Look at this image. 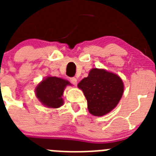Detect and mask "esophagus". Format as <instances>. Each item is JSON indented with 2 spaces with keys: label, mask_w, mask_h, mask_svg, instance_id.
Masks as SVG:
<instances>
[{
  "label": "esophagus",
  "mask_w": 156,
  "mask_h": 156,
  "mask_svg": "<svg viewBox=\"0 0 156 156\" xmlns=\"http://www.w3.org/2000/svg\"><path fill=\"white\" fill-rule=\"evenodd\" d=\"M70 82H71L73 85H76L77 84L76 78H75V77H72V78H70Z\"/></svg>",
  "instance_id": "esophagus-1"
}]
</instances>
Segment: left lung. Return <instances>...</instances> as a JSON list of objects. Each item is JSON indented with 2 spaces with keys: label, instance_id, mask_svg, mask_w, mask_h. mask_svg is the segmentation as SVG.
Returning <instances> with one entry per match:
<instances>
[{
  "label": "left lung",
  "instance_id": "left-lung-1",
  "mask_svg": "<svg viewBox=\"0 0 156 156\" xmlns=\"http://www.w3.org/2000/svg\"><path fill=\"white\" fill-rule=\"evenodd\" d=\"M87 101L88 111L95 116L108 114L118 105L124 84L118 75L102 69H92L78 83Z\"/></svg>",
  "mask_w": 156,
  "mask_h": 156
}]
</instances>
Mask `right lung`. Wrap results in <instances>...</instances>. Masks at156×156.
<instances>
[{
    "label": "right lung",
    "instance_id": "right-lung-1",
    "mask_svg": "<svg viewBox=\"0 0 156 156\" xmlns=\"http://www.w3.org/2000/svg\"><path fill=\"white\" fill-rule=\"evenodd\" d=\"M68 85L71 83L66 80L56 76H48L36 87V96L46 107L59 108L64 103L63 92Z\"/></svg>",
    "mask_w": 156,
    "mask_h": 156
}]
</instances>
